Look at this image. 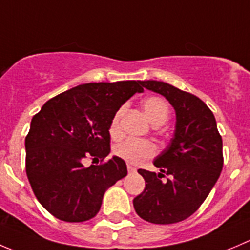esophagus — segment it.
<instances>
[{
    "mask_svg": "<svg viewBox=\"0 0 250 250\" xmlns=\"http://www.w3.org/2000/svg\"><path fill=\"white\" fill-rule=\"evenodd\" d=\"M128 172H129V173H134V172H137V169L134 168V167H132V166H129V165H128Z\"/></svg>",
    "mask_w": 250,
    "mask_h": 250,
    "instance_id": "34e87169",
    "label": "esophagus"
}]
</instances>
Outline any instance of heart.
<instances>
[{"label": "heart", "instance_id": "heart-1", "mask_svg": "<svg viewBox=\"0 0 250 250\" xmlns=\"http://www.w3.org/2000/svg\"><path fill=\"white\" fill-rule=\"evenodd\" d=\"M143 108H144L150 122L154 125H160L166 122L169 115L168 105L164 99L159 98V96H150V98L145 99L143 101ZM120 116L121 111H118L111 121L108 130H110V135L112 138L120 137L121 134ZM155 152H156V147L151 142L133 139V138L125 139V142L120 143L115 147V154L118 157L123 159L128 164L135 165V166L154 156Z\"/></svg>", "mask_w": 250, "mask_h": 250}]
</instances>
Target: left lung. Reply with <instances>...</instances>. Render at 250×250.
<instances>
[{
    "instance_id": "obj_1",
    "label": "left lung",
    "mask_w": 250,
    "mask_h": 250,
    "mask_svg": "<svg viewBox=\"0 0 250 250\" xmlns=\"http://www.w3.org/2000/svg\"><path fill=\"white\" fill-rule=\"evenodd\" d=\"M165 96L176 111V129L166 149L155 159L160 173L138 169L145 189L133 199L137 214L151 224L183 221L203 204L224 166L222 138L214 113L195 95L157 81L140 82ZM170 176L167 181L163 173Z\"/></svg>"
}]
</instances>
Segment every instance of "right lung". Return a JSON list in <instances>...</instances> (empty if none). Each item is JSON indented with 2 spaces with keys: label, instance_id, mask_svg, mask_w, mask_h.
<instances>
[{
  "label": "right lung",
  "instance_id": "obj_1",
  "mask_svg": "<svg viewBox=\"0 0 250 250\" xmlns=\"http://www.w3.org/2000/svg\"><path fill=\"white\" fill-rule=\"evenodd\" d=\"M140 81L88 83L50 99L36 113L25 138V169L36 199L62 221L83 222L95 216L111 186L127 176V166L113 156L84 167L91 156L110 154V125Z\"/></svg>",
  "mask_w": 250,
  "mask_h": 250
}]
</instances>
